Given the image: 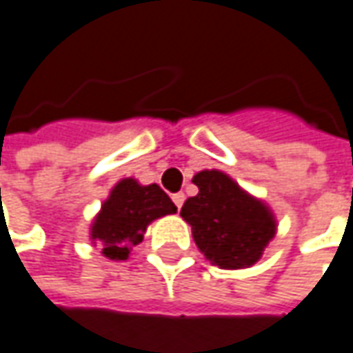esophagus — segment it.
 I'll return each instance as SVG.
<instances>
[{"mask_svg": "<svg viewBox=\"0 0 353 353\" xmlns=\"http://www.w3.org/2000/svg\"><path fill=\"white\" fill-rule=\"evenodd\" d=\"M172 202H174V205L181 210L182 204H184V194L182 192H176V194H172Z\"/></svg>", "mask_w": 353, "mask_h": 353, "instance_id": "1", "label": "esophagus"}]
</instances>
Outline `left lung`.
Here are the masks:
<instances>
[{"label": "left lung", "mask_w": 353, "mask_h": 353, "mask_svg": "<svg viewBox=\"0 0 353 353\" xmlns=\"http://www.w3.org/2000/svg\"><path fill=\"white\" fill-rule=\"evenodd\" d=\"M192 182L198 194L184 202L181 215L192 225L198 248L219 268L252 266L276 235L270 210L223 172L202 171Z\"/></svg>", "instance_id": "left-lung-1"}]
</instances>
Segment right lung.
Here are the masks:
<instances>
[{
    "instance_id": "obj_1",
    "label": "right lung",
    "mask_w": 353,
    "mask_h": 353,
    "mask_svg": "<svg viewBox=\"0 0 353 353\" xmlns=\"http://www.w3.org/2000/svg\"><path fill=\"white\" fill-rule=\"evenodd\" d=\"M174 212L176 205L157 184L141 186L134 179H124L112 188L101 214L94 217L91 239L103 243L106 259L126 260L132 247L143 241L149 223Z\"/></svg>"
}]
</instances>
